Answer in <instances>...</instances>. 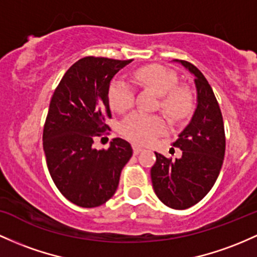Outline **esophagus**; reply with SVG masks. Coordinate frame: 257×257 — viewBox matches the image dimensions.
I'll return each mask as SVG.
<instances>
[{
  "instance_id": "34e87169",
  "label": "esophagus",
  "mask_w": 257,
  "mask_h": 257,
  "mask_svg": "<svg viewBox=\"0 0 257 257\" xmlns=\"http://www.w3.org/2000/svg\"><path fill=\"white\" fill-rule=\"evenodd\" d=\"M133 151H134V155H138L143 151V148L139 145H133Z\"/></svg>"
}]
</instances>
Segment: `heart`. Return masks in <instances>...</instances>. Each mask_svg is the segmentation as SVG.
Here are the masks:
<instances>
[{
  "label": "heart",
  "mask_w": 257,
  "mask_h": 257,
  "mask_svg": "<svg viewBox=\"0 0 257 257\" xmlns=\"http://www.w3.org/2000/svg\"><path fill=\"white\" fill-rule=\"evenodd\" d=\"M134 79L139 85L150 89L160 96V108L172 120L185 119L194 108V97L190 90L178 86V77L162 66H148L138 69ZM109 105L114 111H128L134 103V89L128 81L114 79L108 87ZM166 123L160 115L134 112L123 119L120 132L126 139L137 144H149L162 134Z\"/></svg>",
  "instance_id": "heart-1"
}]
</instances>
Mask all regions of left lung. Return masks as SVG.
<instances>
[{
  "label": "left lung",
  "mask_w": 257,
  "mask_h": 257,
  "mask_svg": "<svg viewBox=\"0 0 257 257\" xmlns=\"http://www.w3.org/2000/svg\"><path fill=\"white\" fill-rule=\"evenodd\" d=\"M195 77L196 108L189 124L173 143L182 150L180 159L156 155L151 168L155 193L166 206L185 210L194 206L215 184L225 151L223 118L213 90L194 64L174 60Z\"/></svg>",
  "instance_id": "1"
}]
</instances>
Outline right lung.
I'll use <instances>...</instances> for the list:
<instances>
[{
	"label": "right lung",
	"instance_id": "obj_1",
	"mask_svg": "<svg viewBox=\"0 0 257 257\" xmlns=\"http://www.w3.org/2000/svg\"><path fill=\"white\" fill-rule=\"evenodd\" d=\"M132 60L84 57L61 79L50 102L42 145L47 168L61 194L80 207H97L113 196L133 149L114 138L107 150L92 148L111 118L108 87ZM103 139V138H102Z\"/></svg>",
	"mask_w": 257,
	"mask_h": 257
}]
</instances>
